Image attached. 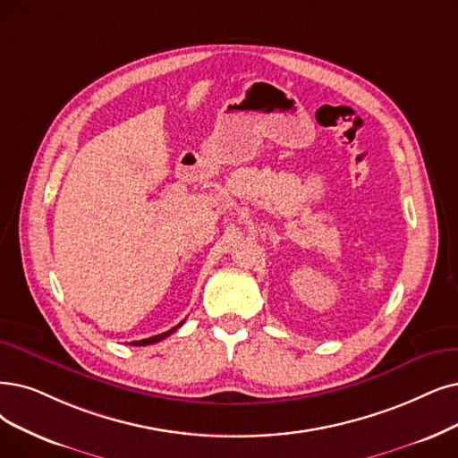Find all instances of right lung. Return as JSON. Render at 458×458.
I'll return each instance as SVG.
<instances>
[{
  "instance_id": "obj_1",
  "label": "right lung",
  "mask_w": 458,
  "mask_h": 458,
  "mask_svg": "<svg viewBox=\"0 0 458 458\" xmlns=\"http://www.w3.org/2000/svg\"><path fill=\"white\" fill-rule=\"evenodd\" d=\"M184 323V321H182ZM182 323H178L176 327H173L171 331H167V333H161V335H156V336H150V338H144V340H137V342H131L133 345H148V344H156V342H159V340H165L167 336H171L178 327H182Z\"/></svg>"
}]
</instances>
